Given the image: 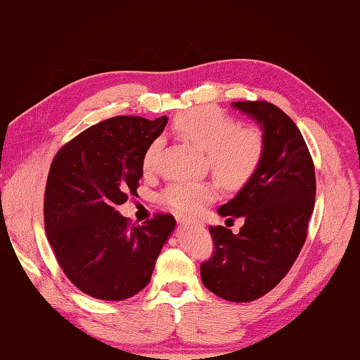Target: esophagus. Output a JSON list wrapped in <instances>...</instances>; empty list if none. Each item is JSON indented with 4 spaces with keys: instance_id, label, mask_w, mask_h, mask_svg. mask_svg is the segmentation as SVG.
<instances>
[{
    "instance_id": "1",
    "label": "esophagus",
    "mask_w": 360,
    "mask_h": 360,
    "mask_svg": "<svg viewBox=\"0 0 360 360\" xmlns=\"http://www.w3.org/2000/svg\"><path fill=\"white\" fill-rule=\"evenodd\" d=\"M176 221H178L179 225H182V227H187V225H198L200 221H195V219H188V217H184V216H176Z\"/></svg>"
}]
</instances>
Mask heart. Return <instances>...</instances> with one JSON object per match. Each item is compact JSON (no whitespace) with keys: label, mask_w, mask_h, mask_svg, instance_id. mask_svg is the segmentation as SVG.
<instances>
[{"label":"heart","mask_w":360,"mask_h":360,"mask_svg":"<svg viewBox=\"0 0 360 360\" xmlns=\"http://www.w3.org/2000/svg\"><path fill=\"white\" fill-rule=\"evenodd\" d=\"M182 138L206 152L208 167L225 187H240L251 179L264 157V138L255 129H241L233 117L212 106H197L181 112L173 122ZM163 148L155 138L143 157L146 172L154 169ZM216 198L210 181H178L163 188L158 200L179 214H197Z\"/></svg>","instance_id":"b5f03b06"}]
</instances>
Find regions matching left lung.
<instances>
[{
  "instance_id": "8db88e82",
  "label": "left lung",
  "mask_w": 360,
  "mask_h": 360,
  "mask_svg": "<svg viewBox=\"0 0 360 360\" xmlns=\"http://www.w3.org/2000/svg\"><path fill=\"white\" fill-rule=\"evenodd\" d=\"M231 106L260 125L264 157L251 179L217 210L224 217H243L245 225L238 235L222 225L210 227L214 254L200 273L212 294L246 303L275 288L300 254L314 210L316 176L307 143L288 114L268 101Z\"/></svg>"
}]
</instances>
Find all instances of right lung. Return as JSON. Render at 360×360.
<instances>
[{
  "label": "right lung",
  "mask_w": 360,
  "mask_h": 360,
  "mask_svg": "<svg viewBox=\"0 0 360 360\" xmlns=\"http://www.w3.org/2000/svg\"><path fill=\"white\" fill-rule=\"evenodd\" d=\"M167 115H117L84 130L57 152L44 193V227L66 278L100 300H125L149 284L176 221L155 214L130 227L117 206L143 178L148 146Z\"/></svg>",
  "instance_id": "add662e5"
}]
</instances>
